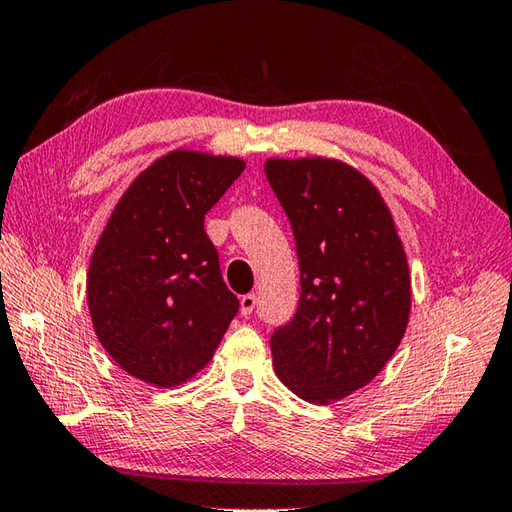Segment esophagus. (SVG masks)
I'll return each mask as SVG.
<instances>
[{"instance_id": "obj_1", "label": "esophagus", "mask_w": 512, "mask_h": 512, "mask_svg": "<svg viewBox=\"0 0 512 512\" xmlns=\"http://www.w3.org/2000/svg\"><path fill=\"white\" fill-rule=\"evenodd\" d=\"M254 306H256V293H247V295H243L241 298V315H252V311H254Z\"/></svg>"}]
</instances>
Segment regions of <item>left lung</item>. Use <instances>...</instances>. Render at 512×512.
Here are the masks:
<instances>
[{
  "mask_svg": "<svg viewBox=\"0 0 512 512\" xmlns=\"http://www.w3.org/2000/svg\"><path fill=\"white\" fill-rule=\"evenodd\" d=\"M265 175L293 227L300 304L271 335L278 379L328 405L368 385L410 322L412 280L388 203L335 157H269Z\"/></svg>",
  "mask_w": 512,
  "mask_h": 512,
  "instance_id": "1",
  "label": "left lung"
}]
</instances>
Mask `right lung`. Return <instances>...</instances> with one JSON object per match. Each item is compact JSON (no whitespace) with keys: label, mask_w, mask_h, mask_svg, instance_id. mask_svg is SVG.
Returning <instances> with one entry per match:
<instances>
[{"label":"right lung","mask_w":512,"mask_h":512,"mask_svg":"<svg viewBox=\"0 0 512 512\" xmlns=\"http://www.w3.org/2000/svg\"><path fill=\"white\" fill-rule=\"evenodd\" d=\"M245 160L175 149L118 199L87 271L98 342L131 377L175 388L208 366L238 311L203 230Z\"/></svg>","instance_id":"right-lung-1"}]
</instances>
